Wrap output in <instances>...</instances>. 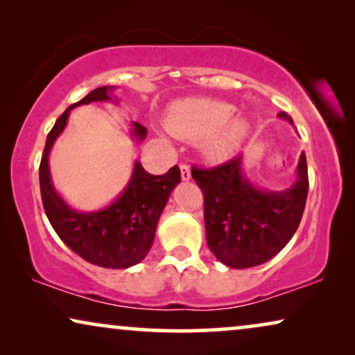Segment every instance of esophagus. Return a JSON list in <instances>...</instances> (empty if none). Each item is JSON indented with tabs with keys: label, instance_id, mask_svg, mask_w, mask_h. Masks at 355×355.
<instances>
[{
	"label": "esophagus",
	"instance_id": "esophagus-1",
	"mask_svg": "<svg viewBox=\"0 0 355 355\" xmlns=\"http://www.w3.org/2000/svg\"><path fill=\"white\" fill-rule=\"evenodd\" d=\"M181 178H182V181H189V179H191V168H189V164H181Z\"/></svg>",
	"mask_w": 355,
	"mask_h": 355
}]
</instances>
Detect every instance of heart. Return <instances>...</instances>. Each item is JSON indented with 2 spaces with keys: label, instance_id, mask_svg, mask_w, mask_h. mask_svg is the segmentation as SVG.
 Here are the masks:
<instances>
[{
  "label": "heart",
  "instance_id": "heart-1",
  "mask_svg": "<svg viewBox=\"0 0 355 355\" xmlns=\"http://www.w3.org/2000/svg\"><path fill=\"white\" fill-rule=\"evenodd\" d=\"M234 105L211 98H186L168 111L163 132L197 142L211 159H227L239 152L249 137L250 125L234 114Z\"/></svg>",
  "mask_w": 355,
  "mask_h": 355
}]
</instances>
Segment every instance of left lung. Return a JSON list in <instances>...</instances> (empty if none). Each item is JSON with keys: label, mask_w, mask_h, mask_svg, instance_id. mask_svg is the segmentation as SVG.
Wrapping results in <instances>:
<instances>
[{"label": "left lung", "mask_w": 355, "mask_h": 355, "mask_svg": "<svg viewBox=\"0 0 355 355\" xmlns=\"http://www.w3.org/2000/svg\"><path fill=\"white\" fill-rule=\"evenodd\" d=\"M278 116L294 124L284 111ZM192 178L203 193L207 244L230 268L265 263L297 231L309 193L305 153L295 182L279 192L257 189L242 173L241 155L215 168L193 166Z\"/></svg>", "instance_id": "obj_1"}]
</instances>
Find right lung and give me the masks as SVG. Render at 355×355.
Returning a JSON list of instances; mask_svg holds the SVG:
<instances>
[{
    "instance_id": "obj_1",
    "label": "right lung",
    "mask_w": 355,
    "mask_h": 355,
    "mask_svg": "<svg viewBox=\"0 0 355 355\" xmlns=\"http://www.w3.org/2000/svg\"><path fill=\"white\" fill-rule=\"evenodd\" d=\"M113 87H98L71 105L53 125L40 162V192L45 213L60 239L82 259L103 268H129L147 257L155 231L173 189L181 182V169L173 166L166 174L153 176L135 162L132 176L123 193L110 207L82 213L71 208L55 191L48 155L66 128L69 111L92 101H111ZM132 135L144 140L147 128L132 123Z\"/></svg>"
}]
</instances>
